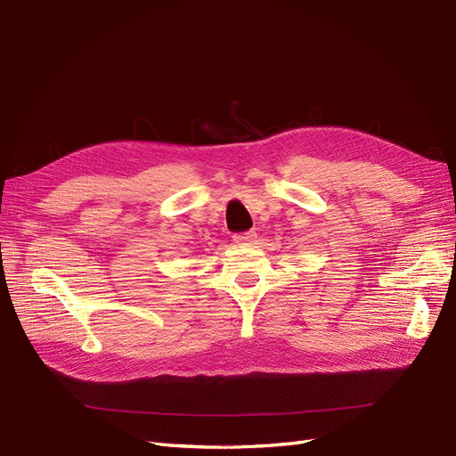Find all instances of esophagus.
<instances>
[{"label":"esophagus","mask_w":456,"mask_h":456,"mask_svg":"<svg viewBox=\"0 0 456 456\" xmlns=\"http://www.w3.org/2000/svg\"><path fill=\"white\" fill-rule=\"evenodd\" d=\"M233 241L240 243V245H251V243H255V241H256V233H255L253 230L236 233V236H233Z\"/></svg>","instance_id":"34e87169"}]
</instances>
